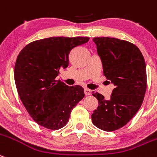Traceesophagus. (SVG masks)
<instances>
[{
    "label": "esophagus",
    "instance_id": "obj_1",
    "mask_svg": "<svg viewBox=\"0 0 157 157\" xmlns=\"http://www.w3.org/2000/svg\"><path fill=\"white\" fill-rule=\"evenodd\" d=\"M90 90H89V89L87 88H84V94H85L86 95H90Z\"/></svg>",
    "mask_w": 157,
    "mask_h": 157
}]
</instances>
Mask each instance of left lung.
<instances>
[{
  "mask_svg": "<svg viewBox=\"0 0 157 157\" xmlns=\"http://www.w3.org/2000/svg\"><path fill=\"white\" fill-rule=\"evenodd\" d=\"M104 75L115 86L109 100L93 94L98 107L91 115L96 127L112 132L125 125L138 112L146 90L144 58L134 44L108 37L94 38ZM94 93V92H93Z\"/></svg>",
  "mask_w": 157,
  "mask_h": 157,
  "instance_id": "8db88e82",
  "label": "left lung"
}]
</instances>
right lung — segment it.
I'll return each mask as SVG.
<instances>
[{"label":"right lung","mask_w":157,"mask_h":157,"mask_svg":"<svg viewBox=\"0 0 157 157\" xmlns=\"http://www.w3.org/2000/svg\"><path fill=\"white\" fill-rule=\"evenodd\" d=\"M87 37H50L28 44L17 56L14 81L27 112L39 125L52 130L67 125L71 110L84 97L81 86L69 87L56 77L69 65L74 48Z\"/></svg>","instance_id":"obj_1"}]
</instances>
